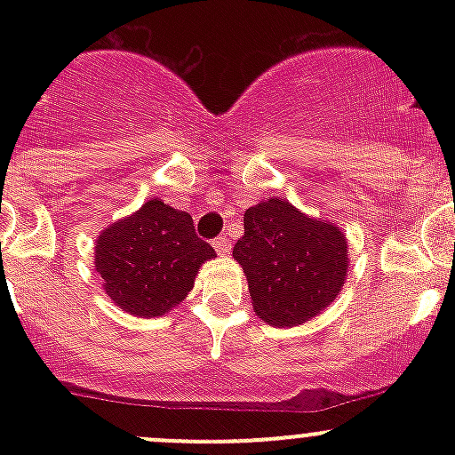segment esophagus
Here are the masks:
<instances>
[{
	"mask_svg": "<svg viewBox=\"0 0 455 455\" xmlns=\"http://www.w3.org/2000/svg\"><path fill=\"white\" fill-rule=\"evenodd\" d=\"M213 246L218 255H228V251H231V242H228L227 237H218V240H213Z\"/></svg>",
	"mask_w": 455,
	"mask_h": 455,
	"instance_id": "esophagus-1",
	"label": "esophagus"
}]
</instances>
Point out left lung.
<instances>
[{
    "instance_id": "8db88e82",
    "label": "left lung",
    "mask_w": 455,
    "mask_h": 455,
    "mask_svg": "<svg viewBox=\"0 0 455 455\" xmlns=\"http://www.w3.org/2000/svg\"><path fill=\"white\" fill-rule=\"evenodd\" d=\"M233 257L249 279L255 313L277 328L306 323L328 308L347 273V242L339 227L282 198L246 209Z\"/></svg>"
}]
</instances>
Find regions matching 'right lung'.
I'll use <instances>...</instances> for the list:
<instances>
[{"label":"right lung","instance_id":"right-lung-1","mask_svg":"<svg viewBox=\"0 0 455 455\" xmlns=\"http://www.w3.org/2000/svg\"><path fill=\"white\" fill-rule=\"evenodd\" d=\"M211 257L213 246L196 235L191 215L158 198L96 240V270L105 292L136 316H160L185 299Z\"/></svg>","mask_w":455,"mask_h":455}]
</instances>
